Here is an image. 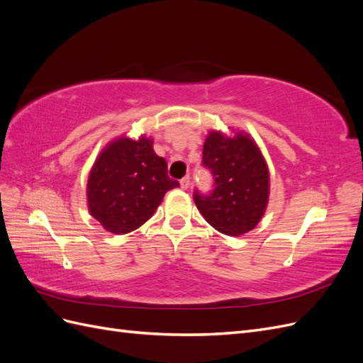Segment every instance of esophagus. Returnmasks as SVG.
Here are the masks:
<instances>
[{
    "label": "esophagus",
    "instance_id": "1",
    "mask_svg": "<svg viewBox=\"0 0 363 363\" xmlns=\"http://www.w3.org/2000/svg\"><path fill=\"white\" fill-rule=\"evenodd\" d=\"M180 186H182V189H188L189 186H191V179L189 177H183L180 180Z\"/></svg>",
    "mask_w": 363,
    "mask_h": 363
}]
</instances>
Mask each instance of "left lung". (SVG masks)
I'll return each instance as SVG.
<instances>
[{"label":"left lung","instance_id":"obj_1","mask_svg":"<svg viewBox=\"0 0 363 363\" xmlns=\"http://www.w3.org/2000/svg\"><path fill=\"white\" fill-rule=\"evenodd\" d=\"M203 167L213 175V191L194 192L206 221L228 236L255 228L267 211L269 172L259 147L248 135L233 138L211 131L203 147Z\"/></svg>","mask_w":363,"mask_h":363}]
</instances>
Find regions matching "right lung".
<instances>
[{
	"label": "right lung",
	"instance_id": "obj_1",
	"mask_svg": "<svg viewBox=\"0 0 363 363\" xmlns=\"http://www.w3.org/2000/svg\"><path fill=\"white\" fill-rule=\"evenodd\" d=\"M179 182L168 177V164L152 150V140L119 138L108 144L87 180V206L107 232L125 235L156 212L164 194Z\"/></svg>",
	"mask_w": 363,
	"mask_h": 363
}]
</instances>
